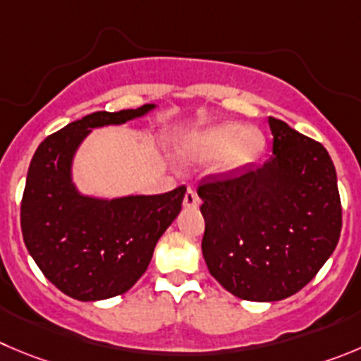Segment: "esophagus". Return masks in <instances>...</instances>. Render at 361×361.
I'll return each instance as SVG.
<instances>
[{"label":"esophagus","mask_w":361,"mask_h":361,"mask_svg":"<svg viewBox=\"0 0 361 361\" xmlns=\"http://www.w3.org/2000/svg\"><path fill=\"white\" fill-rule=\"evenodd\" d=\"M201 204V200L200 196L196 194V190L192 187L187 188V194H185L183 197V207L185 208H197Z\"/></svg>","instance_id":"34e87169"}]
</instances>
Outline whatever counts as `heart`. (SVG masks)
I'll use <instances>...</instances> for the list:
<instances>
[{"instance_id": "obj_1", "label": "heart", "mask_w": 361, "mask_h": 361, "mask_svg": "<svg viewBox=\"0 0 361 361\" xmlns=\"http://www.w3.org/2000/svg\"><path fill=\"white\" fill-rule=\"evenodd\" d=\"M264 146V135L258 130L224 123L185 135L178 154L188 161L219 158V171H235L257 160Z\"/></svg>"}]
</instances>
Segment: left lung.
Here are the masks:
<instances>
[{
	"instance_id": "left-lung-1",
	"label": "left lung",
	"mask_w": 361,
	"mask_h": 361,
	"mask_svg": "<svg viewBox=\"0 0 361 361\" xmlns=\"http://www.w3.org/2000/svg\"><path fill=\"white\" fill-rule=\"evenodd\" d=\"M272 154L212 176L201 242L210 274L245 301H281L308 285L335 251L342 230L336 171L324 146L269 117Z\"/></svg>"
}]
</instances>
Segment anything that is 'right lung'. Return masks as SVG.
<instances>
[{"instance_id": "obj_1", "label": "right lung", "mask_w": 361, "mask_h": 361, "mask_svg": "<svg viewBox=\"0 0 361 361\" xmlns=\"http://www.w3.org/2000/svg\"><path fill=\"white\" fill-rule=\"evenodd\" d=\"M154 109L89 114L49 135L33 154L21 203L23 238L42 274L69 298L101 301L130 290L180 214L185 187L109 200L83 194L73 180L76 151L94 128L119 126Z\"/></svg>"}]
</instances>
